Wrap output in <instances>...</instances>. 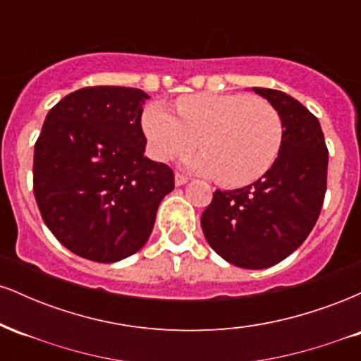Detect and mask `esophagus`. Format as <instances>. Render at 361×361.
Masks as SVG:
<instances>
[{
  "label": "esophagus",
  "instance_id": "34e87169",
  "mask_svg": "<svg viewBox=\"0 0 361 361\" xmlns=\"http://www.w3.org/2000/svg\"><path fill=\"white\" fill-rule=\"evenodd\" d=\"M186 181H188V178L183 176V175H180V173H176V175H175V183H176V186L185 185Z\"/></svg>",
  "mask_w": 361,
  "mask_h": 361
}]
</instances>
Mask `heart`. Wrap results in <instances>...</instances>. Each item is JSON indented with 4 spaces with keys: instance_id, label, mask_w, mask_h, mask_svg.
Here are the masks:
<instances>
[{
    "instance_id": "b5f03b06",
    "label": "heart",
    "mask_w": 361,
    "mask_h": 361,
    "mask_svg": "<svg viewBox=\"0 0 361 361\" xmlns=\"http://www.w3.org/2000/svg\"><path fill=\"white\" fill-rule=\"evenodd\" d=\"M176 114L161 103L144 110L142 130L151 156L169 161L198 144L204 151L185 164L221 185L243 186L271 168L283 142V123L270 102L241 93H197L176 102Z\"/></svg>"
}]
</instances>
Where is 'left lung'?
<instances>
[{"instance_id":"obj_1","label":"left lung","mask_w":361,"mask_h":361,"mask_svg":"<svg viewBox=\"0 0 361 361\" xmlns=\"http://www.w3.org/2000/svg\"><path fill=\"white\" fill-rule=\"evenodd\" d=\"M280 114L283 142L271 168L255 183L215 190L202 214L210 247L247 270H263L292 255L316 226L326 195L327 147L321 123L279 90L252 88Z\"/></svg>"}]
</instances>
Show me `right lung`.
<instances>
[{
	"instance_id": "right-lung-1",
	"label": "right lung",
	"mask_w": 361,
	"mask_h": 361,
	"mask_svg": "<svg viewBox=\"0 0 361 361\" xmlns=\"http://www.w3.org/2000/svg\"><path fill=\"white\" fill-rule=\"evenodd\" d=\"M142 90L88 86L45 117L34 152V195L45 226L81 258L115 263L137 252L173 169L144 156Z\"/></svg>"
}]
</instances>
